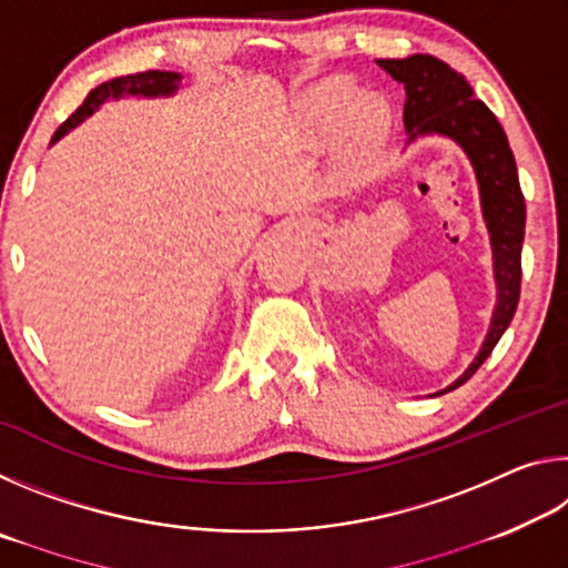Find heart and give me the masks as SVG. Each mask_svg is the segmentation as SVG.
<instances>
[{"mask_svg":"<svg viewBox=\"0 0 568 568\" xmlns=\"http://www.w3.org/2000/svg\"><path fill=\"white\" fill-rule=\"evenodd\" d=\"M311 114L323 132L341 134L351 128L353 148L368 152L381 145L388 130V102L378 94H363L351 82L331 80L323 82L311 98Z\"/></svg>","mask_w":568,"mask_h":568,"instance_id":"obj_1","label":"heart"}]
</instances>
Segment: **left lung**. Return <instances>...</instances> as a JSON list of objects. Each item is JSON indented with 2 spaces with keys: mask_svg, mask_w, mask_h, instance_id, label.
Instances as JSON below:
<instances>
[{
  "mask_svg": "<svg viewBox=\"0 0 568 568\" xmlns=\"http://www.w3.org/2000/svg\"><path fill=\"white\" fill-rule=\"evenodd\" d=\"M378 67L406 88L403 124H406L408 142L440 134L466 152L470 168L476 172L480 213H484L488 240H491L496 281L491 325H488L480 351L464 371V376L434 393V396H444L474 376L514 318L518 295H521L526 205L521 185H518L514 152L508 148L501 122L484 102L476 100L474 88L464 74L450 70L446 62L430 54H413L406 60H378Z\"/></svg>",
  "mask_w": 568,
  "mask_h": 568,
  "instance_id": "left-lung-1",
  "label": "left lung"
}]
</instances>
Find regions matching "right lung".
I'll list each match as a JSON object with an SVG mask.
<instances>
[{"mask_svg": "<svg viewBox=\"0 0 568 568\" xmlns=\"http://www.w3.org/2000/svg\"><path fill=\"white\" fill-rule=\"evenodd\" d=\"M182 74L180 72H162V70H150V72H138V74H124V77H114V80L102 82L100 88H94L88 100H84L70 120L60 124V130L54 132V138L50 145H54L57 140H62L67 132L74 130L77 124L84 122L94 114V110H100V104L108 100H120V98H172L180 90Z\"/></svg>", "mask_w": 568, "mask_h": 568, "instance_id": "right-lung-1", "label": "right lung"}]
</instances>
